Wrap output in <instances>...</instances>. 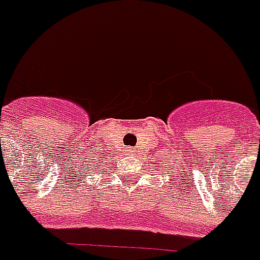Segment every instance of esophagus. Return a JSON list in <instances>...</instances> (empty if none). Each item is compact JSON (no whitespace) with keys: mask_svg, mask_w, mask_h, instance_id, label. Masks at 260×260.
<instances>
[{"mask_svg":"<svg viewBox=\"0 0 260 260\" xmlns=\"http://www.w3.org/2000/svg\"><path fill=\"white\" fill-rule=\"evenodd\" d=\"M127 154H128V155H130V154H133V150H130V148H128V150H127Z\"/></svg>","mask_w":260,"mask_h":260,"instance_id":"34e87169","label":"esophagus"}]
</instances>
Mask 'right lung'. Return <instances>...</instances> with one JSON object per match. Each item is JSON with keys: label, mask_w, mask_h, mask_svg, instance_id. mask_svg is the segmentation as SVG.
I'll use <instances>...</instances> for the list:
<instances>
[{"label": "right lung", "mask_w": 260, "mask_h": 260, "mask_svg": "<svg viewBox=\"0 0 260 260\" xmlns=\"http://www.w3.org/2000/svg\"><path fill=\"white\" fill-rule=\"evenodd\" d=\"M99 167H101V165H99ZM81 168H82V167H81ZM88 168H89V167H88ZM95 171H96V169H95Z\"/></svg>", "instance_id": "1"}]
</instances>
